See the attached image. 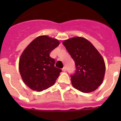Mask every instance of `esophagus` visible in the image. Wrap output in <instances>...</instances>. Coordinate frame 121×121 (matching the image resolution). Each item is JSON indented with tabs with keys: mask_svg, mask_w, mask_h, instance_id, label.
<instances>
[{
	"mask_svg": "<svg viewBox=\"0 0 121 121\" xmlns=\"http://www.w3.org/2000/svg\"><path fill=\"white\" fill-rule=\"evenodd\" d=\"M62 71H64V72L67 71V68H66V67H64V68H62Z\"/></svg>",
	"mask_w": 121,
	"mask_h": 121,
	"instance_id": "esophagus-1",
	"label": "esophagus"
}]
</instances>
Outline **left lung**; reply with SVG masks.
<instances>
[{"label": "left lung", "instance_id": "1", "mask_svg": "<svg viewBox=\"0 0 121 121\" xmlns=\"http://www.w3.org/2000/svg\"><path fill=\"white\" fill-rule=\"evenodd\" d=\"M62 43L75 62V73L70 76L74 88L83 93L96 90L102 84L105 71L100 53L83 37H73Z\"/></svg>", "mask_w": 121, "mask_h": 121}]
</instances>
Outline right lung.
Here are the masks:
<instances>
[{
    "mask_svg": "<svg viewBox=\"0 0 121 121\" xmlns=\"http://www.w3.org/2000/svg\"><path fill=\"white\" fill-rule=\"evenodd\" d=\"M59 45L57 39L40 36L23 51L19 60V71L29 88L41 91L55 83L62 70L54 66L55 60L50 53Z\"/></svg>",
    "mask_w": 121,
    "mask_h": 121,
    "instance_id": "add662e5",
    "label": "right lung"
}]
</instances>
